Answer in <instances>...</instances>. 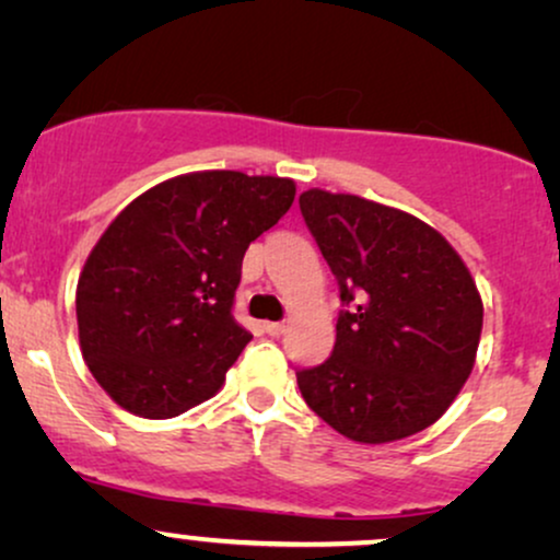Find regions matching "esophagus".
<instances>
[{"label":"esophagus","mask_w":560,"mask_h":560,"mask_svg":"<svg viewBox=\"0 0 560 560\" xmlns=\"http://www.w3.org/2000/svg\"><path fill=\"white\" fill-rule=\"evenodd\" d=\"M264 328H266V332H268V336H271V338H279V336H284L287 325H284V323H266Z\"/></svg>","instance_id":"obj_1"}]
</instances>
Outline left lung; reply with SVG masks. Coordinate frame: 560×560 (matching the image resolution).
<instances>
[{
  "label": "left lung",
  "mask_w": 560,
  "mask_h": 560,
  "mask_svg": "<svg viewBox=\"0 0 560 560\" xmlns=\"http://www.w3.org/2000/svg\"><path fill=\"white\" fill-rule=\"evenodd\" d=\"M300 209L343 302L330 357L296 372L304 402L353 442L419 434L476 364L483 302L468 266L434 228L385 203L310 188Z\"/></svg>",
  "instance_id": "left-lung-1"
}]
</instances>
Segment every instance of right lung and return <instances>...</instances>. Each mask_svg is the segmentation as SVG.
Masks as SVG:
<instances>
[{
  "mask_svg": "<svg viewBox=\"0 0 560 560\" xmlns=\"http://www.w3.org/2000/svg\"><path fill=\"white\" fill-rule=\"evenodd\" d=\"M294 180L201 170L144 190L92 247L77 281L92 377L141 419L209 400L250 332L232 317L253 240L292 207Z\"/></svg>",
  "mask_w": 560,
  "mask_h": 560,
  "instance_id": "right-lung-1",
  "label": "right lung"
}]
</instances>
